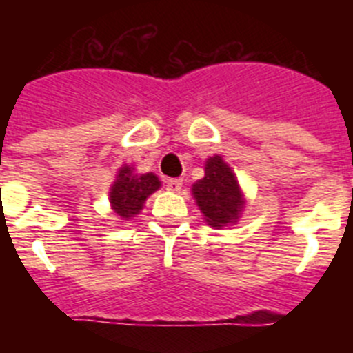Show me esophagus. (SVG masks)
<instances>
[{
  "instance_id": "obj_1",
  "label": "esophagus",
  "mask_w": 353,
  "mask_h": 353,
  "mask_svg": "<svg viewBox=\"0 0 353 353\" xmlns=\"http://www.w3.org/2000/svg\"><path fill=\"white\" fill-rule=\"evenodd\" d=\"M182 180L180 179H170L166 182V187H168V191L171 192H180V189H182Z\"/></svg>"
}]
</instances>
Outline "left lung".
Returning a JSON list of instances; mask_svg holds the SVG:
<instances>
[{"mask_svg": "<svg viewBox=\"0 0 353 353\" xmlns=\"http://www.w3.org/2000/svg\"><path fill=\"white\" fill-rule=\"evenodd\" d=\"M191 192L205 223L215 230L239 223L248 205L244 189L223 155L205 161V176L192 183Z\"/></svg>", "mask_w": 353, "mask_h": 353, "instance_id": "1", "label": "left lung"}]
</instances>
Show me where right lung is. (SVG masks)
Segmentation results:
<instances>
[{"mask_svg": "<svg viewBox=\"0 0 353 353\" xmlns=\"http://www.w3.org/2000/svg\"><path fill=\"white\" fill-rule=\"evenodd\" d=\"M161 189L155 173H138L132 164L118 170L114 182L109 187V205L120 221H130L145 208L146 199Z\"/></svg>", "mask_w": 353, "mask_h": 353, "instance_id": "1", "label": "right lung"}]
</instances>
